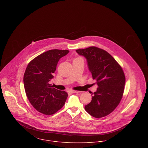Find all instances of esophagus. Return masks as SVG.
<instances>
[{"instance_id":"obj_1","label":"esophagus","mask_w":148,"mask_h":148,"mask_svg":"<svg viewBox=\"0 0 148 148\" xmlns=\"http://www.w3.org/2000/svg\"><path fill=\"white\" fill-rule=\"evenodd\" d=\"M68 92L71 93H77V91L76 90H68Z\"/></svg>"}]
</instances>
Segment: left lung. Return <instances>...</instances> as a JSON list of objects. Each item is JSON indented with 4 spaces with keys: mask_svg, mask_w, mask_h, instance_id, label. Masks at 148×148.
<instances>
[{
    "mask_svg": "<svg viewBox=\"0 0 148 148\" xmlns=\"http://www.w3.org/2000/svg\"><path fill=\"white\" fill-rule=\"evenodd\" d=\"M76 51L86 59L95 84L98 86L92 93V101L85 106V110L95 118L103 117L113 112L122 99L125 84L123 69L102 49L90 47Z\"/></svg>",
    "mask_w": 148,
    "mask_h": 148,
    "instance_id": "1",
    "label": "left lung"
}]
</instances>
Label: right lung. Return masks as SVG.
Listing matches in <instances>:
<instances>
[{"label":"right lung","mask_w":148,"mask_h":148,"mask_svg":"<svg viewBox=\"0 0 148 148\" xmlns=\"http://www.w3.org/2000/svg\"><path fill=\"white\" fill-rule=\"evenodd\" d=\"M69 51L51 49L34 59L25 69L23 83L26 95L31 105L38 111L51 115L63 106L68 94L53 88L49 82L60 58Z\"/></svg>","instance_id":"add662e5"}]
</instances>
